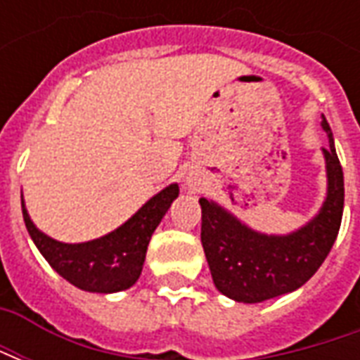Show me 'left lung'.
<instances>
[{"label":"left lung","mask_w":360,"mask_h":360,"mask_svg":"<svg viewBox=\"0 0 360 360\" xmlns=\"http://www.w3.org/2000/svg\"><path fill=\"white\" fill-rule=\"evenodd\" d=\"M328 134L326 198L320 210L295 231L268 235L249 227L210 198H200L204 255L219 293L237 302H262L291 293L309 281L332 250L343 216V169L335 152L332 129Z\"/></svg>","instance_id":"left-lung-1"}]
</instances>
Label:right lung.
<instances>
[{
    "instance_id": "1",
    "label": "right lung",
    "mask_w": 360,
    "mask_h": 360,
    "mask_svg": "<svg viewBox=\"0 0 360 360\" xmlns=\"http://www.w3.org/2000/svg\"><path fill=\"white\" fill-rule=\"evenodd\" d=\"M177 196L179 185L172 183L142 204L117 229L84 243L51 239L30 219L25 198H20V202L30 239L61 278L82 291L117 293L133 287L141 278L150 237Z\"/></svg>"
}]
</instances>
